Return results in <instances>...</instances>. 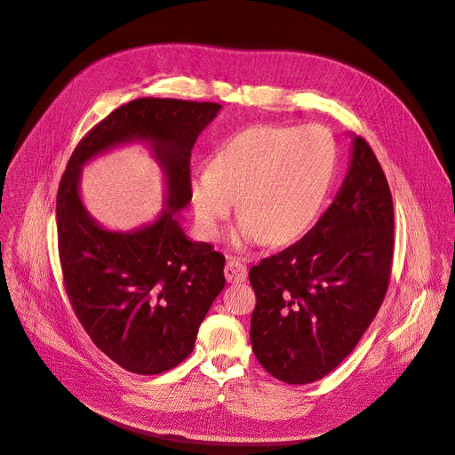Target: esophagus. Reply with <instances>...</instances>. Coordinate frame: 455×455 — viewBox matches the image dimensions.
<instances>
[{
    "label": "esophagus",
    "instance_id": "obj_1",
    "mask_svg": "<svg viewBox=\"0 0 455 455\" xmlns=\"http://www.w3.org/2000/svg\"><path fill=\"white\" fill-rule=\"evenodd\" d=\"M246 277V267L237 259H228L225 265V279L228 283H241Z\"/></svg>",
    "mask_w": 455,
    "mask_h": 455
}]
</instances>
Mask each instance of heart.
Wrapping results in <instances>:
<instances>
[{
    "mask_svg": "<svg viewBox=\"0 0 455 455\" xmlns=\"http://www.w3.org/2000/svg\"><path fill=\"white\" fill-rule=\"evenodd\" d=\"M336 148L317 125L284 129L258 125L227 138L214 150L209 171L192 176L190 204L199 232L218 239L235 211L244 214L234 234L235 249L286 243L315 216L332 178Z\"/></svg>",
    "mask_w": 455,
    "mask_h": 455,
    "instance_id": "b5f03b06",
    "label": "heart"
}]
</instances>
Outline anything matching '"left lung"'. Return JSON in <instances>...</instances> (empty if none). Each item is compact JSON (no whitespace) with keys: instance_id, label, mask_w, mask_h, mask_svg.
I'll use <instances>...</instances> for the list:
<instances>
[{"instance_id":"left-lung-1","label":"left lung","mask_w":455,"mask_h":455,"mask_svg":"<svg viewBox=\"0 0 455 455\" xmlns=\"http://www.w3.org/2000/svg\"><path fill=\"white\" fill-rule=\"evenodd\" d=\"M394 203L381 164L354 138L348 174L319 221L249 272L252 350L288 385L328 376L355 348L388 291Z\"/></svg>"}]
</instances>
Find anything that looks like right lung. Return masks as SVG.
<instances>
[{"label": "right lung", "instance_id": "obj_1", "mask_svg": "<svg viewBox=\"0 0 455 455\" xmlns=\"http://www.w3.org/2000/svg\"><path fill=\"white\" fill-rule=\"evenodd\" d=\"M221 108L211 101L140 98L110 112L74 148L56 218L65 292L92 343L134 374L156 376L194 350L197 328L225 286V256L192 243L176 212L190 201V150ZM147 139L165 171L170 209L131 235L101 229L78 199V171L96 153Z\"/></svg>", "mask_w": 455, "mask_h": 455}]
</instances>
